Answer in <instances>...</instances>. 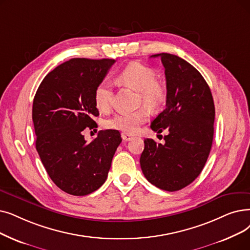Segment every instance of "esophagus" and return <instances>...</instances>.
<instances>
[{
  "label": "esophagus",
  "instance_id": "34e87169",
  "mask_svg": "<svg viewBox=\"0 0 250 250\" xmlns=\"http://www.w3.org/2000/svg\"><path fill=\"white\" fill-rule=\"evenodd\" d=\"M122 138H123L124 141H131V140L133 139V136L128 135V134H126V133H123V134H122Z\"/></svg>",
  "mask_w": 250,
  "mask_h": 250
}]
</instances>
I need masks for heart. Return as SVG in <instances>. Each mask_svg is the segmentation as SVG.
Wrapping results in <instances>:
<instances>
[{
  "mask_svg": "<svg viewBox=\"0 0 250 250\" xmlns=\"http://www.w3.org/2000/svg\"><path fill=\"white\" fill-rule=\"evenodd\" d=\"M156 71L147 65L139 62L129 63L117 74V81L136 90L140 94V102L144 103L151 109L160 107L167 99L166 85L158 82ZM113 95L112 84L108 81L101 82L96 86L94 102L101 111H106L111 106ZM149 118L147 107L134 112H122L108 118L104 125L108 128L118 129L126 134H135L141 125Z\"/></svg>",
  "mask_w": 250,
  "mask_h": 250,
  "instance_id": "1",
  "label": "heart"
}]
</instances>
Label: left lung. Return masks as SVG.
I'll use <instances>...</instances> for the list:
<instances>
[{"instance_id":"obj_1","label":"left lung","mask_w":250,"mask_h":250,"mask_svg":"<svg viewBox=\"0 0 250 250\" xmlns=\"http://www.w3.org/2000/svg\"><path fill=\"white\" fill-rule=\"evenodd\" d=\"M166 69L167 104L150 127L168 129L165 144L145 139L140 165L145 178L159 189L178 191L196 179L209 155L213 139L214 103L208 83L186 60L156 54Z\"/></svg>"}]
</instances>
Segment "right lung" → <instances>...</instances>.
Instances as JSON below:
<instances>
[{
  "instance_id": "add662e5",
  "label": "right lung",
  "mask_w": 250,
  "mask_h": 250,
  "mask_svg": "<svg viewBox=\"0 0 250 250\" xmlns=\"http://www.w3.org/2000/svg\"><path fill=\"white\" fill-rule=\"evenodd\" d=\"M114 59L73 58L49 72L32 104L36 148L49 177L62 191L84 196L107 179L113 155L122 142L115 129L100 131L91 143L82 132L96 125L99 111L94 102L96 86Z\"/></svg>"
}]
</instances>
